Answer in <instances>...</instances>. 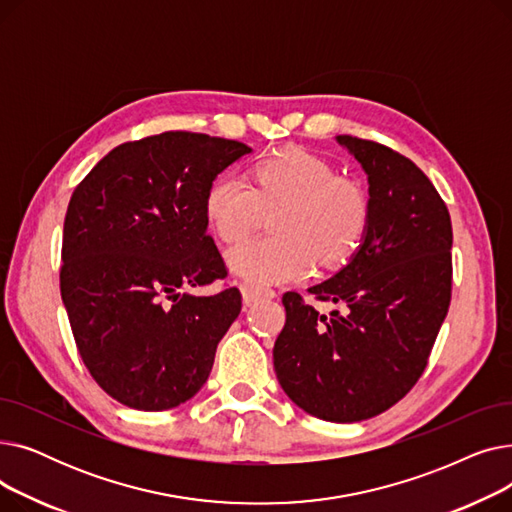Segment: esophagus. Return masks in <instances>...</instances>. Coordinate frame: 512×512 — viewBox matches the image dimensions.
<instances>
[{
  "instance_id": "esophagus-1",
  "label": "esophagus",
  "mask_w": 512,
  "mask_h": 512,
  "mask_svg": "<svg viewBox=\"0 0 512 512\" xmlns=\"http://www.w3.org/2000/svg\"><path fill=\"white\" fill-rule=\"evenodd\" d=\"M240 292H242V303H245V307H251L261 297H272V294H276L274 290L259 288V286H253L249 282H240Z\"/></svg>"
}]
</instances>
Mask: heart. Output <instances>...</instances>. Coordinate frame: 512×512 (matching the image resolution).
I'll return each mask as SVG.
<instances>
[{
  "mask_svg": "<svg viewBox=\"0 0 512 512\" xmlns=\"http://www.w3.org/2000/svg\"><path fill=\"white\" fill-rule=\"evenodd\" d=\"M274 211L276 236L247 238L228 253L230 265L251 282L303 278L313 259L326 267L342 263L361 245L369 226L363 184L301 149L257 161L253 184L228 170L207 188V220L226 242L240 240Z\"/></svg>",
  "mask_w": 512,
  "mask_h": 512,
  "instance_id": "obj_1",
  "label": "heart"
}]
</instances>
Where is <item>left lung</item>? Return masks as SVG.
<instances>
[{"instance_id": "obj_1", "label": "left lung", "mask_w": 512, "mask_h": 512, "mask_svg": "<svg viewBox=\"0 0 512 512\" xmlns=\"http://www.w3.org/2000/svg\"><path fill=\"white\" fill-rule=\"evenodd\" d=\"M369 180V226L353 259L309 292L342 305L328 317L286 292L274 369L309 415L355 423L405 398L427 367L452 297V224L429 178L398 151L336 137Z\"/></svg>"}]
</instances>
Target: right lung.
Returning a JSON list of instances; mask_svg holds the SVG:
<instances>
[{"label":"right lung","mask_w":512,"mask_h":512,"mask_svg":"<svg viewBox=\"0 0 512 512\" xmlns=\"http://www.w3.org/2000/svg\"><path fill=\"white\" fill-rule=\"evenodd\" d=\"M251 147L168 130L118 145L68 203L60 290L78 355L122 405L166 411L207 382L215 348L242 307L207 234L211 180Z\"/></svg>","instance_id":"add662e5"}]
</instances>
